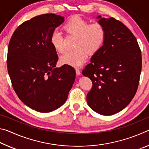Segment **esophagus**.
Returning a JSON list of instances; mask_svg holds the SVG:
<instances>
[{
    "mask_svg": "<svg viewBox=\"0 0 149 149\" xmlns=\"http://www.w3.org/2000/svg\"><path fill=\"white\" fill-rule=\"evenodd\" d=\"M75 71H76L77 75H80L81 74V71H80L79 68H75Z\"/></svg>",
    "mask_w": 149,
    "mask_h": 149,
    "instance_id": "obj_1",
    "label": "esophagus"
}]
</instances>
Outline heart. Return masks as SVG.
Masks as SVG:
<instances>
[{"label":"heart","instance_id":"heart-1","mask_svg":"<svg viewBox=\"0 0 149 149\" xmlns=\"http://www.w3.org/2000/svg\"><path fill=\"white\" fill-rule=\"evenodd\" d=\"M68 34L75 37V49L65 52L60 57L63 64L73 66H79L85 62L88 53L94 54L100 49L106 39V29L102 24H89L86 20L79 16L70 19L63 27ZM50 43L56 52L64 51L62 35L55 31L50 37Z\"/></svg>","mask_w":149,"mask_h":149}]
</instances>
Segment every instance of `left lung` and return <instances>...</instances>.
Instances as JSON below:
<instances>
[{"label": "left lung", "instance_id": "obj_1", "mask_svg": "<svg viewBox=\"0 0 149 149\" xmlns=\"http://www.w3.org/2000/svg\"><path fill=\"white\" fill-rule=\"evenodd\" d=\"M97 18L105 27L106 39L82 74L93 83L87 95L88 105L98 114L110 116L122 110L134 97L142 57L135 37L122 22L114 17Z\"/></svg>", "mask_w": 149, "mask_h": 149}]
</instances>
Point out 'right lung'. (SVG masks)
<instances>
[{
  "instance_id": "right-lung-1",
  "label": "right lung",
  "mask_w": 149,
  "mask_h": 149,
  "mask_svg": "<svg viewBox=\"0 0 149 149\" xmlns=\"http://www.w3.org/2000/svg\"><path fill=\"white\" fill-rule=\"evenodd\" d=\"M64 17L45 14L24 22L9 42L7 68L12 87L27 107L49 112L64 104L75 79L71 65L56 68L58 57L50 37Z\"/></svg>"
}]
</instances>
